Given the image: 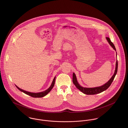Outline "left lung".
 Listing matches in <instances>:
<instances>
[{"label":"left lung","mask_w":128,"mask_h":128,"mask_svg":"<svg viewBox=\"0 0 128 128\" xmlns=\"http://www.w3.org/2000/svg\"><path fill=\"white\" fill-rule=\"evenodd\" d=\"M106 39L108 40V41L109 44H110V45L114 49L116 50V49L115 48V46H114V44L110 41V38L107 37ZM118 69V60H117L116 62V70H115V72H114V75L111 78L108 80V82H107L106 84H105L104 85H102V86H100V87H95V88H84V87H81L79 84L78 81H77L76 78V74H74V73H73V75H72V82H73V83L76 86V87L79 89L81 92H82L83 93H84V94H87V95H93V94H98L100 93V92L105 90H107L110 86V85H111L112 83V82L114 79L115 78L116 75L117 74Z\"/></svg>","instance_id":"1"}]
</instances>
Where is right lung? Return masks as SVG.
Masks as SVG:
<instances>
[{"instance_id": "right-lung-1", "label": "right lung", "mask_w": 128, "mask_h": 128, "mask_svg": "<svg viewBox=\"0 0 128 128\" xmlns=\"http://www.w3.org/2000/svg\"><path fill=\"white\" fill-rule=\"evenodd\" d=\"M55 80H56V77H54V79L52 82V83L50 85V88H48L47 90L44 91V92H38V93H33V92H27V91H25V90H24L21 88H18V86H16V88H18L19 90H20V91L23 92L24 93H25V94H28L30 96L32 97V98H42L45 96H46L50 92L52 88L54 87V83H55Z\"/></svg>"}]
</instances>
